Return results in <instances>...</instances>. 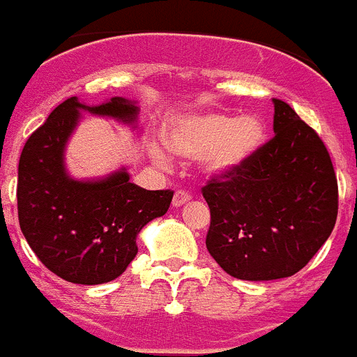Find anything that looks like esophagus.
Returning <instances> with one entry per match:
<instances>
[{
    "label": "esophagus",
    "instance_id": "obj_1",
    "mask_svg": "<svg viewBox=\"0 0 357 357\" xmlns=\"http://www.w3.org/2000/svg\"><path fill=\"white\" fill-rule=\"evenodd\" d=\"M189 200H191V195L181 189V191H176V193L173 195V207H182L184 204H188Z\"/></svg>",
    "mask_w": 357,
    "mask_h": 357
}]
</instances>
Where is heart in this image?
Wrapping results in <instances>:
<instances>
[{
  "instance_id": "obj_1",
  "label": "heart",
  "mask_w": 357,
  "mask_h": 357,
  "mask_svg": "<svg viewBox=\"0 0 357 357\" xmlns=\"http://www.w3.org/2000/svg\"><path fill=\"white\" fill-rule=\"evenodd\" d=\"M266 139L264 123L257 116L223 112L176 116L166 130V144L175 155L202 160L209 176L238 173L254 159ZM150 155L159 166H168L169 153L162 144H150Z\"/></svg>"
}]
</instances>
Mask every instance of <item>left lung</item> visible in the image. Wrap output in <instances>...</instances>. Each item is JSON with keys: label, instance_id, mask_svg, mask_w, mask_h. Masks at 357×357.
Masks as SVG:
<instances>
[{"label": "left lung", "instance_id": "left-lung-1", "mask_svg": "<svg viewBox=\"0 0 357 357\" xmlns=\"http://www.w3.org/2000/svg\"><path fill=\"white\" fill-rule=\"evenodd\" d=\"M273 135L254 159L202 189L211 209L207 250L229 275H295L327 241L338 216V182L326 144L273 98Z\"/></svg>", "mask_w": 357, "mask_h": 357}]
</instances>
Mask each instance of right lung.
<instances>
[{"instance_id":"add662e5","label":"right lung","mask_w":357,"mask_h":357,"mask_svg":"<svg viewBox=\"0 0 357 357\" xmlns=\"http://www.w3.org/2000/svg\"><path fill=\"white\" fill-rule=\"evenodd\" d=\"M82 110L137 128L139 107L114 96L89 107L68 98L28 137L17 178L19 225L44 266L73 284H103L127 270L146 223L166 214L173 191H148L127 168L80 181L66 169L69 137Z\"/></svg>"}]
</instances>
